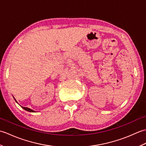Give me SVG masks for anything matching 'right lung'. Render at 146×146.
Listing matches in <instances>:
<instances>
[{
  "label": "right lung",
  "mask_w": 146,
  "mask_h": 146,
  "mask_svg": "<svg viewBox=\"0 0 146 146\" xmlns=\"http://www.w3.org/2000/svg\"><path fill=\"white\" fill-rule=\"evenodd\" d=\"M15 99V98H14ZM16 101V100H15ZM23 107V108H24V110H27V111H30V112H35V111H34V110H33L32 109H31V108H27V107Z\"/></svg>",
  "instance_id": "1"
}]
</instances>
